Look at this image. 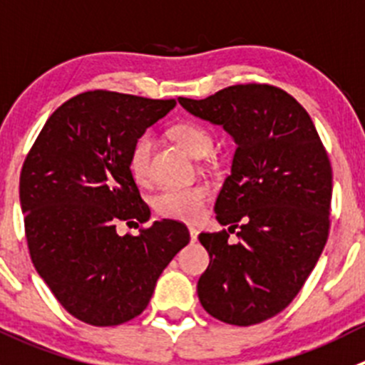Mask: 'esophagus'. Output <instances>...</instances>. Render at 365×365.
Returning <instances> with one entry per match:
<instances>
[{"label":"esophagus","mask_w":365,"mask_h":365,"mask_svg":"<svg viewBox=\"0 0 365 365\" xmlns=\"http://www.w3.org/2000/svg\"><path fill=\"white\" fill-rule=\"evenodd\" d=\"M189 233H190V240H192V242H196V240H197V233H200V230H197L196 226H189Z\"/></svg>","instance_id":"esophagus-1"}]
</instances>
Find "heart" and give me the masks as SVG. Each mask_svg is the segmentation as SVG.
<instances>
[{
	"label": "heart",
	"mask_w": 365,
	"mask_h": 365,
	"mask_svg": "<svg viewBox=\"0 0 365 365\" xmlns=\"http://www.w3.org/2000/svg\"><path fill=\"white\" fill-rule=\"evenodd\" d=\"M171 137L178 146H182L194 158L205 157L212 150L210 133L192 123L176 125L171 130ZM151 150H153V139L148 133L140 135L132 146L128 165L137 182H146L150 176ZM208 197H210V189L205 183L168 187L155 196L153 207L164 217L190 222L197 221L203 215Z\"/></svg>",
	"instance_id": "obj_1"
}]
</instances>
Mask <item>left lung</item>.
I'll list each match as a JSON object with an SVG mask.
<instances>
[{"label": "left lung", "instance_id": "8db88e82", "mask_svg": "<svg viewBox=\"0 0 365 365\" xmlns=\"http://www.w3.org/2000/svg\"><path fill=\"white\" fill-rule=\"evenodd\" d=\"M194 118L217 125L237 150L215 200L219 225L201 233L210 264L197 298L215 319L250 327L285 309L319 260L328 239L331 165L305 108L285 91L247 83L205 100L178 98Z\"/></svg>", "mask_w": 365, "mask_h": 365}]
</instances>
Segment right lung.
Segmentation results:
<instances>
[{
  "label": "right lung",
  "mask_w": 365,
  "mask_h": 365,
  "mask_svg": "<svg viewBox=\"0 0 365 365\" xmlns=\"http://www.w3.org/2000/svg\"><path fill=\"white\" fill-rule=\"evenodd\" d=\"M175 100L93 91L56 108L24 160L19 182L30 257L60 305L94 327L133 319L190 240L185 225L153 221L119 235V221H150L130 171L132 146Z\"/></svg>",
  "instance_id": "1"
}]
</instances>
